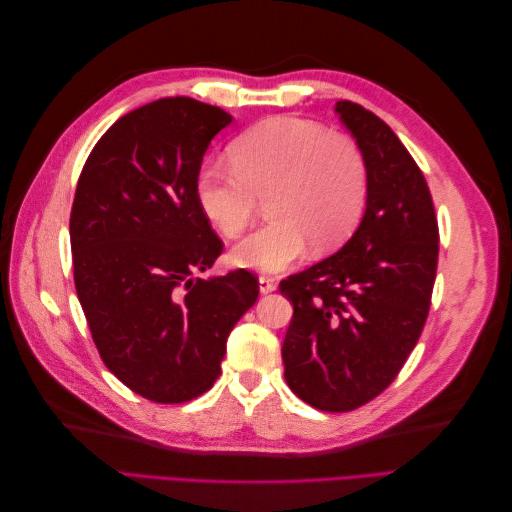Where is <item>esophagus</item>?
<instances>
[{"label": "esophagus", "mask_w": 512, "mask_h": 512, "mask_svg": "<svg viewBox=\"0 0 512 512\" xmlns=\"http://www.w3.org/2000/svg\"><path fill=\"white\" fill-rule=\"evenodd\" d=\"M258 288H260L262 294H269V292H273V290L277 288V284L271 280V277L260 275V277H258Z\"/></svg>", "instance_id": "34e87169"}]
</instances>
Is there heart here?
<instances>
[{
    "instance_id": "b5f03b06",
    "label": "heart",
    "mask_w": 512,
    "mask_h": 512,
    "mask_svg": "<svg viewBox=\"0 0 512 512\" xmlns=\"http://www.w3.org/2000/svg\"><path fill=\"white\" fill-rule=\"evenodd\" d=\"M228 156L232 168L205 164L198 170L200 211L228 239L250 228L258 200L267 198L271 220L235 245V265L284 271L309 245L316 254L337 250L359 224L367 166L350 136L299 117H271L245 130Z\"/></svg>"
}]
</instances>
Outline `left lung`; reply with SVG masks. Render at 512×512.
<instances>
[{"instance_id":"obj_1","label":"left lung","mask_w":512,"mask_h":512,"mask_svg":"<svg viewBox=\"0 0 512 512\" xmlns=\"http://www.w3.org/2000/svg\"><path fill=\"white\" fill-rule=\"evenodd\" d=\"M335 113L365 158V213L342 250L280 282L294 307L282 359L305 404L348 412L395 380L421 337L440 239L427 181L395 132L350 100Z\"/></svg>"}]
</instances>
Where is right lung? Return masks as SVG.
Wrapping results in <instances>:
<instances>
[{"mask_svg":"<svg viewBox=\"0 0 512 512\" xmlns=\"http://www.w3.org/2000/svg\"><path fill=\"white\" fill-rule=\"evenodd\" d=\"M220 106L160 98L119 117L89 153L70 215L74 286L104 365L136 395L181 404L220 378L226 339L258 299L196 200Z\"/></svg>","mask_w":512,"mask_h":512,"instance_id":"right-lung-1","label":"right lung"}]
</instances>
